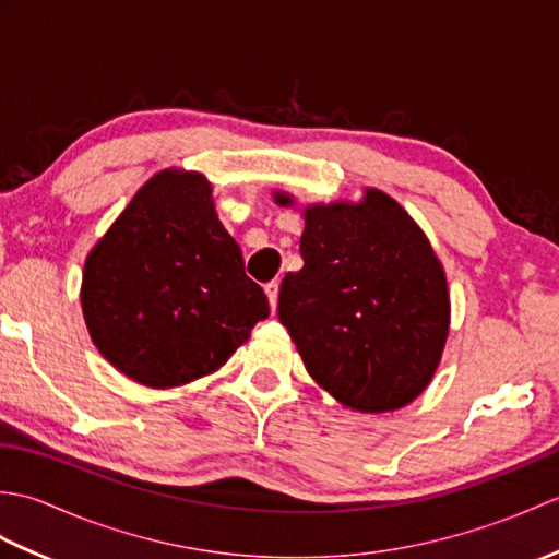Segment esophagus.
Masks as SVG:
<instances>
[{
	"instance_id": "esophagus-1",
	"label": "esophagus",
	"mask_w": 559,
	"mask_h": 559,
	"mask_svg": "<svg viewBox=\"0 0 559 559\" xmlns=\"http://www.w3.org/2000/svg\"><path fill=\"white\" fill-rule=\"evenodd\" d=\"M278 281H271V283H266L264 286V293H266V298H269V305H271V310H276V305H278Z\"/></svg>"
}]
</instances>
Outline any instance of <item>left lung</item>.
Returning a JSON list of instances; mask_svg holds the SVG:
<instances>
[{
  "label": "left lung",
  "mask_w": 559,
  "mask_h": 559,
  "mask_svg": "<svg viewBox=\"0 0 559 559\" xmlns=\"http://www.w3.org/2000/svg\"><path fill=\"white\" fill-rule=\"evenodd\" d=\"M278 206H295L276 189ZM300 254L278 293V319L314 382L341 406L391 413L418 399L442 360L451 302L442 261L396 199L302 209Z\"/></svg>",
  "instance_id": "obj_1"
}]
</instances>
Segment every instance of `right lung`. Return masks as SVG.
Instances as JSON below:
<instances>
[{"label": "right lung", "mask_w": 559, "mask_h": 559, "mask_svg": "<svg viewBox=\"0 0 559 559\" xmlns=\"http://www.w3.org/2000/svg\"><path fill=\"white\" fill-rule=\"evenodd\" d=\"M81 310L117 372L175 389L221 370L269 317V300L218 221L213 185L201 173L168 168L93 245Z\"/></svg>", "instance_id": "right-lung-1"}]
</instances>
